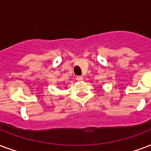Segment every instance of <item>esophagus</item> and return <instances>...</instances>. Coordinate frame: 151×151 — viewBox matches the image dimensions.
Segmentation results:
<instances>
[{"label":"esophagus","mask_w":151,"mask_h":151,"mask_svg":"<svg viewBox=\"0 0 151 151\" xmlns=\"http://www.w3.org/2000/svg\"><path fill=\"white\" fill-rule=\"evenodd\" d=\"M76 79H77L78 81H81L83 80V77H82V76H78Z\"/></svg>","instance_id":"obj_1"}]
</instances>
